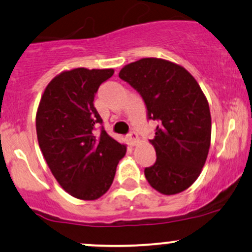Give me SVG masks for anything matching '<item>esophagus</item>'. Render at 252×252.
Here are the masks:
<instances>
[{"label": "esophagus", "mask_w": 252, "mask_h": 252, "mask_svg": "<svg viewBox=\"0 0 252 252\" xmlns=\"http://www.w3.org/2000/svg\"><path fill=\"white\" fill-rule=\"evenodd\" d=\"M126 137H128V141L130 142L131 146H135L137 142H139V136H137V134L135 131L129 132L128 136H126Z\"/></svg>", "instance_id": "1"}]
</instances>
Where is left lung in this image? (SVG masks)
<instances>
[{
	"instance_id": "1",
	"label": "left lung",
	"mask_w": 252,
	"mask_h": 252,
	"mask_svg": "<svg viewBox=\"0 0 252 252\" xmlns=\"http://www.w3.org/2000/svg\"><path fill=\"white\" fill-rule=\"evenodd\" d=\"M120 77L142 96L149 120L159 122L149 140L157 161L145 168L146 179L164 195L184 191L198 178L211 147V111L200 85L182 65L154 57L124 65Z\"/></svg>"
}]
</instances>
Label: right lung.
Returning a JSON list of instances; mask_svg holds the SVG:
<instances>
[{
	"instance_id": "right-lung-1",
	"label": "right lung",
	"mask_w": 252,
	"mask_h": 252,
	"mask_svg": "<svg viewBox=\"0 0 252 252\" xmlns=\"http://www.w3.org/2000/svg\"><path fill=\"white\" fill-rule=\"evenodd\" d=\"M113 69L75 68L55 76L41 95L35 116L38 143L56 181L69 195L93 201L111 187L126 146L104 128L93 100Z\"/></svg>"
}]
</instances>
